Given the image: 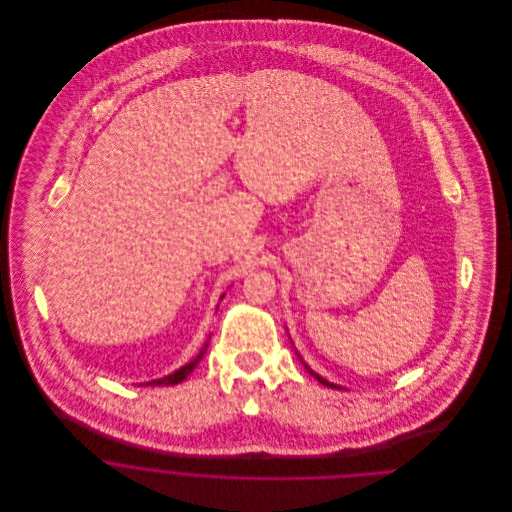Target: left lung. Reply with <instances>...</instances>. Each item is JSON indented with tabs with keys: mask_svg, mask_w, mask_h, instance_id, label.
Wrapping results in <instances>:
<instances>
[{
	"mask_svg": "<svg viewBox=\"0 0 512 512\" xmlns=\"http://www.w3.org/2000/svg\"><path fill=\"white\" fill-rule=\"evenodd\" d=\"M295 353H297V351H295ZM297 357H299V361H301V363H303V366H305V368H307V372H309V374H311V376H315V378H317L318 382H320V384H324V386H328V388H334V390H336V388H338V390H343V388H341V386H338V384H332V382H328V380H324V378H322V376H320V374H317V372H315V370H313V368H311V366L307 365V363H305V361H303V359H301V355H299V353H297Z\"/></svg>",
	"mask_w": 512,
	"mask_h": 512,
	"instance_id": "obj_1",
	"label": "left lung"
}]
</instances>
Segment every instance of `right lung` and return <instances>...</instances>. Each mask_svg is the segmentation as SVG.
I'll return each instance as SVG.
<instances>
[{
	"label": "right lung",
	"instance_id": "1",
	"mask_svg": "<svg viewBox=\"0 0 512 512\" xmlns=\"http://www.w3.org/2000/svg\"><path fill=\"white\" fill-rule=\"evenodd\" d=\"M222 297H224V293L220 295V301H222ZM207 345H209V341L199 349V353L195 355L194 359L190 361V363H186L184 366H180L178 370H174L172 374L169 376H165V378H159V380H151V382H146L144 386H174V384H180L188 374H192L194 372L195 366L199 365V361L203 359V355H205V351H207ZM142 386V384H140Z\"/></svg>",
	"mask_w": 512,
	"mask_h": 512
}]
</instances>
